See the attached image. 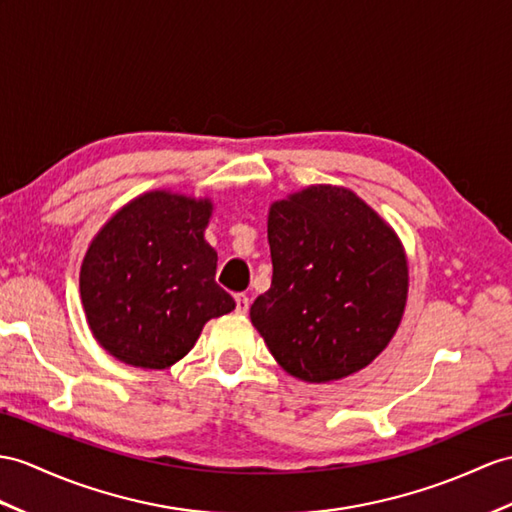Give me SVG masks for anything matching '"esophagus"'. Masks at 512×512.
<instances>
[{"instance_id":"esophagus-1","label":"esophagus","mask_w":512,"mask_h":512,"mask_svg":"<svg viewBox=\"0 0 512 512\" xmlns=\"http://www.w3.org/2000/svg\"><path fill=\"white\" fill-rule=\"evenodd\" d=\"M247 310H249V297L245 293H239V295H236V313L245 315Z\"/></svg>"}]
</instances>
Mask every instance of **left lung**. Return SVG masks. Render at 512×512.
<instances>
[{"instance_id": "left-lung-1", "label": "left lung", "mask_w": 512, "mask_h": 512, "mask_svg": "<svg viewBox=\"0 0 512 512\" xmlns=\"http://www.w3.org/2000/svg\"><path fill=\"white\" fill-rule=\"evenodd\" d=\"M271 289L249 308L278 365L304 382L367 367L400 326L408 263L393 228L350 189L317 184L271 204Z\"/></svg>"}]
</instances>
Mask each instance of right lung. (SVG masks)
<instances>
[{
  "label": "right lung",
  "instance_id": "right-lung-1",
  "mask_svg": "<svg viewBox=\"0 0 512 512\" xmlns=\"http://www.w3.org/2000/svg\"><path fill=\"white\" fill-rule=\"evenodd\" d=\"M210 199L143 193L95 234L80 295L97 343L141 369H167L193 350L204 323L234 310L215 282L217 252L204 239Z\"/></svg>",
  "mask_w": 512,
  "mask_h": 512
}]
</instances>
